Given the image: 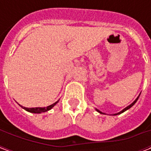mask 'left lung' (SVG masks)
<instances>
[{
  "instance_id": "obj_1",
  "label": "left lung",
  "mask_w": 151,
  "mask_h": 151,
  "mask_svg": "<svg viewBox=\"0 0 151 151\" xmlns=\"http://www.w3.org/2000/svg\"><path fill=\"white\" fill-rule=\"evenodd\" d=\"M139 96H138V97H137V98H136V100L134 101L133 103H132V104H130V105H129V106H127V107H125V108H124V110H122V111H120V112L117 113V114H114V115H117V114H122V113L124 112V111H126V110H129V108H131V107H132V106H133V105H134V104H135V103H136V101L138 100V99H139ZM96 111H98V112H99V113H100V114H103V112H101V111H99V110H97V109H96Z\"/></svg>"
}]
</instances>
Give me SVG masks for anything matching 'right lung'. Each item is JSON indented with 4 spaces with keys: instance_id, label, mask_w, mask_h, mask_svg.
Listing matches in <instances>:
<instances>
[{
    "instance_id": "1",
    "label": "right lung",
    "mask_w": 151,
    "mask_h": 151,
    "mask_svg": "<svg viewBox=\"0 0 151 151\" xmlns=\"http://www.w3.org/2000/svg\"><path fill=\"white\" fill-rule=\"evenodd\" d=\"M59 102V100L57 101V102H55V103H53V104H52V105L50 106H46V107H35V108H27V107H24V106H22L21 105H19L21 106V107H22L24 110H26L27 111H28V112H30V113H34V114H41V113L42 112H46V111H48V110H51L53 106H54L55 104H56L57 103Z\"/></svg>"
}]
</instances>
